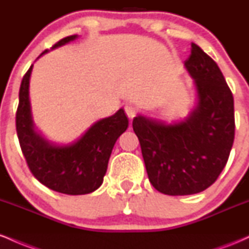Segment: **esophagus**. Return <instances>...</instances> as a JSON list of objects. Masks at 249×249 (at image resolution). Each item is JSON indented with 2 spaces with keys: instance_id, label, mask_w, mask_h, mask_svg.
I'll return each instance as SVG.
<instances>
[{
  "instance_id": "1",
  "label": "esophagus",
  "mask_w": 249,
  "mask_h": 249,
  "mask_svg": "<svg viewBox=\"0 0 249 249\" xmlns=\"http://www.w3.org/2000/svg\"><path fill=\"white\" fill-rule=\"evenodd\" d=\"M124 108H125V112H126V115L130 119H132L133 117L137 115V112H138V108H137L132 104H126Z\"/></svg>"
}]
</instances>
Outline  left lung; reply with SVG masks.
Segmentation results:
<instances>
[{"label": "left lung", "mask_w": 249, "mask_h": 249, "mask_svg": "<svg viewBox=\"0 0 249 249\" xmlns=\"http://www.w3.org/2000/svg\"><path fill=\"white\" fill-rule=\"evenodd\" d=\"M185 68L196 104L182 121L166 123L138 115L132 126L151 184L168 196L206 190L218 179L234 142V99L218 64L196 43Z\"/></svg>", "instance_id": "1"}]
</instances>
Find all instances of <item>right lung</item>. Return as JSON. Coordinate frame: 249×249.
I'll return each instance as SVG.
<instances>
[{
  "instance_id": "right-lung-1",
  "label": "right lung",
  "mask_w": 249,
  "mask_h": 249,
  "mask_svg": "<svg viewBox=\"0 0 249 249\" xmlns=\"http://www.w3.org/2000/svg\"><path fill=\"white\" fill-rule=\"evenodd\" d=\"M76 38L78 35L65 37L51 50ZM48 51H43L37 59ZM33 67L34 64L22 79L16 112L17 136L28 166L39 182L56 192L70 196L93 192L103 184L117 139L128 126L124 108L93 123L79 138L69 144L61 145L48 141L37 131L31 113L29 83Z\"/></svg>"
}]
</instances>
